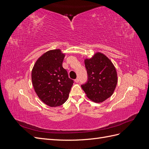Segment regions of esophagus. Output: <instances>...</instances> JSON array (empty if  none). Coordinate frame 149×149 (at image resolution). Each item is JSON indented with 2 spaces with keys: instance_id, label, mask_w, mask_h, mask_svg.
I'll return each instance as SVG.
<instances>
[{
  "instance_id": "esophagus-1",
  "label": "esophagus",
  "mask_w": 149,
  "mask_h": 149,
  "mask_svg": "<svg viewBox=\"0 0 149 149\" xmlns=\"http://www.w3.org/2000/svg\"><path fill=\"white\" fill-rule=\"evenodd\" d=\"M74 81H75L76 83H78V82L79 81V79L78 78H76V79H74Z\"/></svg>"
}]
</instances>
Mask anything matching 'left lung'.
I'll list each match as a JSON object with an SVG mask.
<instances>
[{
	"label": "left lung",
	"mask_w": 149,
	"mask_h": 149,
	"mask_svg": "<svg viewBox=\"0 0 149 149\" xmlns=\"http://www.w3.org/2000/svg\"><path fill=\"white\" fill-rule=\"evenodd\" d=\"M88 81L81 85L87 97L94 102H102L113 94L118 83L116 70L111 61L101 53L84 60Z\"/></svg>",
	"instance_id": "8db88e82"
}]
</instances>
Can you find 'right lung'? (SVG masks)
I'll return each mask as SVG.
<instances>
[{
  "label": "right lung",
  "instance_id": "1",
  "mask_svg": "<svg viewBox=\"0 0 149 149\" xmlns=\"http://www.w3.org/2000/svg\"><path fill=\"white\" fill-rule=\"evenodd\" d=\"M65 54L53 49L40 56L31 71V81L38 97L47 105L57 107L68 100L74 83L63 68Z\"/></svg>",
  "mask_w": 149,
  "mask_h": 149
}]
</instances>
